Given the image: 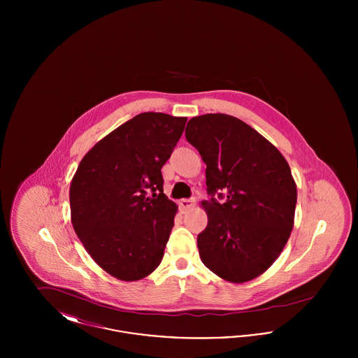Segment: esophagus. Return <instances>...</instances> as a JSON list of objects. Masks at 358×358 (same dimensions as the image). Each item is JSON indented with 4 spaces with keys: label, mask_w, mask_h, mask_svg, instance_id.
Segmentation results:
<instances>
[{
    "label": "esophagus",
    "mask_w": 358,
    "mask_h": 358,
    "mask_svg": "<svg viewBox=\"0 0 358 358\" xmlns=\"http://www.w3.org/2000/svg\"><path fill=\"white\" fill-rule=\"evenodd\" d=\"M178 205H180L181 212L185 213L190 208L194 206V200H193V199H182V200L178 203Z\"/></svg>",
    "instance_id": "obj_1"
}]
</instances>
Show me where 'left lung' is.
<instances>
[{"label":"left lung","mask_w":358,"mask_h":358,"mask_svg":"<svg viewBox=\"0 0 358 358\" xmlns=\"http://www.w3.org/2000/svg\"><path fill=\"white\" fill-rule=\"evenodd\" d=\"M185 136L206 165L210 196L201 203L208 215L197 236L201 262L232 283L255 279L280 255L294 227L296 185L289 164L270 141L232 115L194 117Z\"/></svg>","instance_id":"8db88e82"}]
</instances>
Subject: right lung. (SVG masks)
<instances>
[{
	"mask_svg": "<svg viewBox=\"0 0 358 358\" xmlns=\"http://www.w3.org/2000/svg\"><path fill=\"white\" fill-rule=\"evenodd\" d=\"M187 120L138 114L85 154L71 181L73 229L95 263L117 279L139 280L164 257L177 205L164 193L161 169Z\"/></svg>",
	"mask_w": 358,
	"mask_h": 358,
	"instance_id": "add662e5",
	"label": "right lung"
}]
</instances>
